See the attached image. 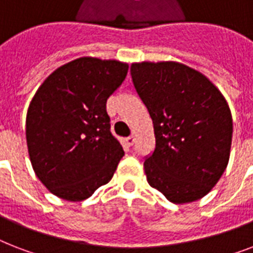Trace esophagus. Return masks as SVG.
<instances>
[{"instance_id": "obj_1", "label": "esophagus", "mask_w": 253, "mask_h": 253, "mask_svg": "<svg viewBox=\"0 0 253 253\" xmlns=\"http://www.w3.org/2000/svg\"><path fill=\"white\" fill-rule=\"evenodd\" d=\"M125 143H126V146H128V147L134 146V143H135V136H134V135H130L128 138L125 139Z\"/></svg>"}]
</instances>
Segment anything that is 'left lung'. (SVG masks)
Wrapping results in <instances>:
<instances>
[{
	"instance_id": "8db88e82",
	"label": "left lung",
	"mask_w": 253,
	"mask_h": 253,
	"mask_svg": "<svg viewBox=\"0 0 253 253\" xmlns=\"http://www.w3.org/2000/svg\"><path fill=\"white\" fill-rule=\"evenodd\" d=\"M131 77L154 123L156 146L144 162L148 184L173 204L200 200L228 164L227 101L205 75L176 61L134 63Z\"/></svg>"
}]
</instances>
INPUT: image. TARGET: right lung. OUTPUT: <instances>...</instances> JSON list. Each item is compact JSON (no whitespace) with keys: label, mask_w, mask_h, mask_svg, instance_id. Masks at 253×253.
I'll return each instance as SVG.
<instances>
[{"label":"right lung","mask_w":253,"mask_h":253,"mask_svg":"<svg viewBox=\"0 0 253 253\" xmlns=\"http://www.w3.org/2000/svg\"><path fill=\"white\" fill-rule=\"evenodd\" d=\"M128 64L79 57L39 86L26 117V140L37 177L63 200L84 201L107 184L123 158L110 131L106 101Z\"/></svg>","instance_id":"right-lung-1"}]
</instances>
